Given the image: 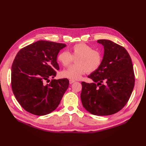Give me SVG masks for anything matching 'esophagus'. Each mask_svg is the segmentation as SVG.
Returning a JSON list of instances; mask_svg holds the SVG:
<instances>
[{"label":"esophagus","instance_id":"1","mask_svg":"<svg viewBox=\"0 0 146 146\" xmlns=\"http://www.w3.org/2000/svg\"><path fill=\"white\" fill-rule=\"evenodd\" d=\"M74 82H75V80H69V83H70V84H72Z\"/></svg>","mask_w":146,"mask_h":146}]
</instances>
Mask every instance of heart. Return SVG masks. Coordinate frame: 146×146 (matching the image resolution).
Wrapping results in <instances>:
<instances>
[{
    "mask_svg": "<svg viewBox=\"0 0 146 146\" xmlns=\"http://www.w3.org/2000/svg\"><path fill=\"white\" fill-rule=\"evenodd\" d=\"M57 59L64 67L68 66L76 59V64L61 73L63 77L74 80L80 79L86 72L92 73L98 70L102 63L103 55L101 51L94 50L92 46L80 42L72 46L70 52L61 51Z\"/></svg>",
    "mask_w": 146,
    "mask_h": 146,
    "instance_id": "obj_1",
    "label": "heart"
}]
</instances>
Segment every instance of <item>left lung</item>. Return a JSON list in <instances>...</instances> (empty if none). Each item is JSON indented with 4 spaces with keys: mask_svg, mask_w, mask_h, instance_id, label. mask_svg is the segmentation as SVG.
<instances>
[{
    "mask_svg": "<svg viewBox=\"0 0 146 146\" xmlns=\"http://www.w3.org/2000/svg\"><path fill=\"white\" fill-rule=\"evenodd\" d=\"M104 47L102 65L88 78L94 83L82 82L83 106L95 115H110L124 108L134 89L135 76L131 58L122 46L99 40Z\"/></svg>",
    "mask_w": 146,
    "mask_h": 146,
    "instance_id": "obj_1",
    "label": "left lung"
}]
</instances>
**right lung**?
Instances as JSON below:
<instances>
[{
  "label": "right lung",
  "mask_w": 146,
  "mask_h": 146,
  "mask_svg": "<svg viewBox=\"0 0 146 146\" xmlns=\"http://www.w3.org/2000/svg\"><path fill=\"white\" fill-rule=\"evenodd\" d=\"M62 43L38 41L19 51L12 66L11 85L17 101L27 112L45 115L58 106L69 81L52 79L59 70L57 62Z\"/></svg>",
  "instance_id": "1"
}]
</instances>
